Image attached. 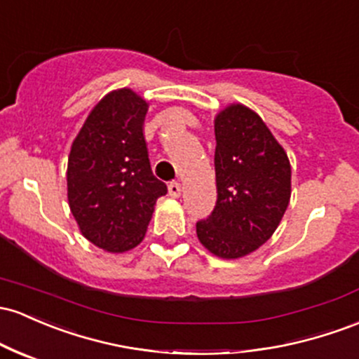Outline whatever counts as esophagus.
<instances>
[{
  "label": "esophagus",
  "instance_id": "obj_1",
  "mask_svg": "<svg viewBox=\"0 0 359 359\" xmlns=\"http://www.w3.org/2000/svg\"><path fill=\"white\" fill-rule=\"evenodd\" d=\"M180 192H182L180 182H170V184H168V194H170L172 198H179Z\"/></svg>",
  "mask_w": 359,
  "mask_h": 359
}]
</instances>
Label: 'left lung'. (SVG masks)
Wrapping results in <instances>:
<instances>
[{"label":"left lung","instance_id":"left-lung-1","mask_svg":"<svg viewBox=\"0 0 359 359\" xmlns=\"http://www.w3.org/2000/svg\"><path fill=\"white\" fill-rule=\"evenodd\" d=\"M215 136L218 199L196 233L204 249L230 261L273 237L290 204L291 165L262 117L243 104L216 114Z\"/></svg>","mask_w":359,"mask_h":359}]
</instances>
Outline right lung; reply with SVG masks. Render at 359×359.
Masks as SVG:
<instances>
[{
	"instance_id": "1",
	"label": "right lung",
	"mask_w": 359,
	"mask_h": 359,
	"mask_svg": "<svg viewBox=\"0 0 359 359\" xmlns=\"http://www.w3.org/2000/svg\"><path fill=\"white\" fill-rule=\"evenodd\" d=\"M148 102L112 90L90 110L68 156V203L81 235L110 254L143 242L167 186L151 172L144 140Z\"/></svg>"
}]
</instances>
